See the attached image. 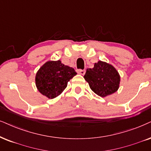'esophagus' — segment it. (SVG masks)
Masks as SVG:
<instances>
[{
	"label": "esophagus",
	"instance_id": "34e87169",
	"mask_svg": "<svg viewBox=\"0 0 151 151\" xmlns=\"http://www.w3.org/2000/svg\"><path fill=\"white\" fill-rule=\"evenodd\" d=\"M77 72L78 74H81V75H83L86 73V70H77Z\"/></svg>",
	"mask_w": 151,
	"mask_h": 151
}]
</instances>
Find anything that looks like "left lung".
I'll list each match as a JSON object with an SVG mask.
<instances>
[{"instance_id": "left-lung-1", "label": "left lung", "mask_w": 151, "mask_h": 151, "mask_svg": "<svg viewBox=\"0 0 151 151\" xmlns=\"http://www.w3.org/2000/svg\"><path fill=\"white\" fill-rule=\"evenodd\" d=\"M83 78L93 92L102 98L116 93L121 82L117 70L112 65L101 60L95 63L93 68L87 69Z\"/></svg>"}]
</instances>
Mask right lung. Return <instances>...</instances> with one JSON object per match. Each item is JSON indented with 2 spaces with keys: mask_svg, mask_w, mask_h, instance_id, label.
Returning a JSON list of instances; mask_svg holds the SVG:
<instances>
[{
  "mask_svg": "<svg viewBox=\"0 0 151 151\" xmlns=\"http://www.w3.org/2000/svg\"><path fill=\"white\" fill-rule=\"evenodd\" d=\"M76 74L74 68L65 65L60 60H49L36 73V87L42 95L53 99L63 92L68 82Z\"/></svg>",
  "mask_w": 151,
  "mask_h": 151,
  "instance_id": "obj_1",
  "label": "right lung"
}]
</instances>
